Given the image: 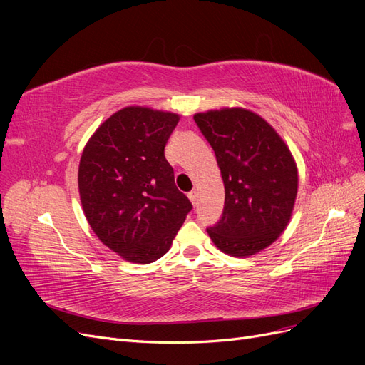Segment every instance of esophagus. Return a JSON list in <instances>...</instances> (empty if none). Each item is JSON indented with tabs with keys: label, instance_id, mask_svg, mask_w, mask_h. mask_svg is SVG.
<instances>
[{
	"label": "esophagus",
	"instance_id": "1",
	"mask_svg": "<svg viewBox=\"0 0 365 365\" xmlns=\"http://www.w3.org/2000/svg\"><path fill=\"white\" fill-rule=\"evenodd\" d=\"M189 200L192 201L193 205H196V202H197V193L196 192H190L189 193Z\"/></svg>",
	"mask_w": 365,
	"mask_h": 365
}]
</instances>
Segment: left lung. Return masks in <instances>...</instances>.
<instances>
[{"label": "left lung", "instance_id": "obj_1", "mask_svg": "<svg viewBox=\"0 0 365 365\" xmlns=\"http://www.w3.org/2000/svg\"><path fill=\"white\" fill-rule=\"evenodd\" d=\"M193 118L215 150L225 187L222 217L207 233L225 254L252 256L289 224L298 189L292 153L268 121L248 109L224 108Z\"/></svg>", "mask_w": 365, "mask_h": 365}]
</instances>
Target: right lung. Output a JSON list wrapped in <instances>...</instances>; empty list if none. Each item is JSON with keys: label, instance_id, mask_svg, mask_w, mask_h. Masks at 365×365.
Here are the masks:
<instances>
[{"label": "right lung", "instance_id": "obj_1", "mask_svg": "<svg viewBox=\"0 0 365 365\" xmlns=\"http://www.w3.org/2000/svg\"><path fill=\"white\" fill-rule=\"evenodd\" d=\"M178 121V114L126 106L97 128L82 152L77 182L88 224L128 262L163 257L192 210L164 157Z\"/></svg>", "mask_w": 365, "mask_h": 365}]
</instances>
